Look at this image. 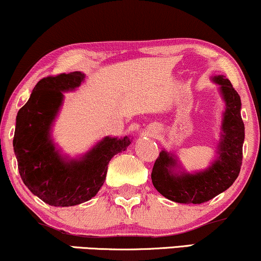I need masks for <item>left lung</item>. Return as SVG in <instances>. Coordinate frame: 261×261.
<instances>
[{
  "label": "left lung",
  "mask_w": 261,
  "mask_h": 261,
  "mask_svg": "<svg viewBox=\"0 0 261 261\" xmlns=\"http://www.w3.org/2000/svg\"><path fill=\"white\" fill-rule=\"evenodd\" d=\"M213 81L220 85L226 102L222 133L217 145V159L202 172L178 174L174 172L177 159L172 153L162 151L152 170V183L164 197L177 203L201 204L227 190L240 173L245 124L241 119V99L233 85L220 74Z\"/></svg>",
  "instance_id": "8db88e82"
}]
</instances>
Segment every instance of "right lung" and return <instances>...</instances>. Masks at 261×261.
<instances>
[{
	"label": "right lung",
	"mask_w": 261,
	"mask_h": 261,
	"mask_svg": "<svg viewBox=\"0 0 261 261\" xmlns=\"http://www.w3.org/2000/svg\"><path fill=\"white\" fill-rule=\"evenodd\" d=\"M84 78L80 71L42 78L16 116L13 146L21 179L32 194L53 206L91 199L105 183L110 159L130 145L128 137H106L87 154L72 160L57 151L49 134L63 92L74 90Z\"/></svg>",
	"instance_id": "add662e5"
}]
</instances>
